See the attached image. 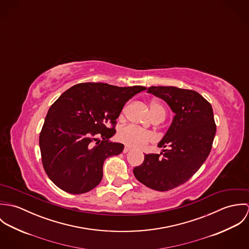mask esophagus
Wrapping results in <instances>:
<instances>
[{
  "label": "esophagus",
  "mask_w": 249,
  "mask_h": 249,
  "mask_svg": "<svg viewBox=\"0 0 249 249\" xmlns=\"http://www.w3.org/2000/svg\"><path fill=\"white\" fill-rule=\"evenodd\" d=\"M129 150H130V148H129V147L124 146V153H126V152H128Z\"/></svg>",
  "instance_id": "1"
}]
</instances>
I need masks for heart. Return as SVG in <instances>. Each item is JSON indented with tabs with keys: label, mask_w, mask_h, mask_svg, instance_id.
Listing matches in <instances>:
<instances>
[{
	"label": "heart",
	"mask_w": 249,
	"mask_h": 249,
	"mask_svg": "<svg viewBox=\"0 0 249 249\" xmlns=\"http://www.w3.org/2000/svg\"><path fill=\"white\" fill-rule=\"evenodd\" d=\"M150 111L153 118L157 115L165 116L164 107L157 102H152L150 104ZM118 138L121 142L130 147H142L147 142H152L155 139V136L151 132L144 131L136 126L126 125L120 129Z\"/></svg>",
	"instance_id": "heart-1"
}]
</instances>
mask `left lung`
Returning a JSON list of instances; mask_svg holds the SVG:
<instances>
[{"label":"left lung","mask_w":249,"mask_h":249,"mask_svg":"<svg viewBox=\"0 0 249 249\" xmlns=\"http://www.w3.org/2000/svg\"><path fill=\"white\" fill-rule=\"evenodd\" d=\"M147 93L164 100L176 114L158 143L160 154H144L133 174L146 187L166 192L184 184L207 159L215 135L213 108L196 91L175 86H151Z\"/></svg>","instance_id":"obj_1"}]
</instances>
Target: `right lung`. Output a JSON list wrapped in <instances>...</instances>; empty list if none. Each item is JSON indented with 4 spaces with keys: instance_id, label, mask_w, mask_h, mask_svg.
Returning a JSON list of instances; mask_svg holds the SVG:
<instances>
[{
    "instance_id": "1",
    "label": "right lung",
    "mask_w": 249,
    "mask_h": 249,
    "mask_svg": "<svg viewBox=\"0 0 249 249\" xmlns=\"http://www.w3.org/2000/svg\"><path fill=\"white\" fill-rule=\"evenodd\" d=\"M145 89L79 83L52 105L39 145L44 170L58 188L80 195L100 184L106 159L124 150L123 143L109 142L116 133V120L125 103Z\"/></svg>"
}]
</instances>
